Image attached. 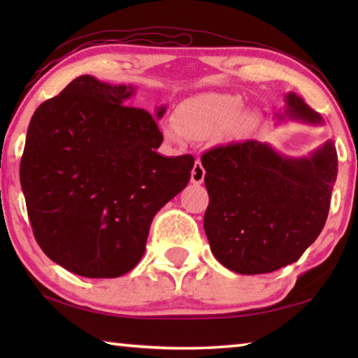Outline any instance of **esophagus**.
Wrapping results in <instances>:
<instances>
[{
	"label": "esophagus",
	"mask_w": 358,
	"mask_h": 358,
	"mask_svg": "<svg viewBox=\"0 0 358 358\" xmlns=\"http://www.w3.org/2000/svg\"><path fill=\"white\" fill-rule=\"evenodd\" d=\"M203 177H205V169L202 166L201 161H196V164H194L192 167V172H191V181L194 185H201L203 181Z\"/></svg>",
	"instance_id": "obj_1"
}]
</instances>
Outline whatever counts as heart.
<instances>
[{
    "label": "heart",
    "instance_id": "b5f03b06",
    "mask_svg": "<svg viewBox=\"0 0 358 358\" xmlns=\"http://www.w3.org/2000/svg\"><path fill=\"white\" fill-rule=\"evenodd\" d=\"M243 110L240 96L205 93L186 99L175 112V121L162 124V136L172 145L191 141H210L221 136Z\"/></svg>",
    "mask_w": 358,
    "mask_h": 358
}]
</instances>
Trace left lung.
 Masks as SVG:
<instances>
[{"mask_svg": "<svg viewBox=\"0 0 358 358\" xmlns=\"http://www.w3.org/2000/svg\"><path fill=\"white\" fill-rule=\"evenodd\" d=\"M276 112L286 120L324 124L294 92ZM210 203L203 229L213 256L240 275L270 273L294 264L322 230L338 175L333 141L308 156H284L268 142L246 141L202 156Z\"/></svg>", "mask_w": 358, "mask_h": 358, "instance_id": "8db88e82", "label": "left lung"}]
</instances>
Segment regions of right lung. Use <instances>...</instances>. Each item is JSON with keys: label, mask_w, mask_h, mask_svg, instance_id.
I'll list each match as a JSON object with an SVG mask.
<instances>
[{"label": "right lung", "mask_w": 358, "mask_h": 358, "mask_svg": "<svg viewBox=\"0 0 358 358\" xmlns=\"http://www.w3.org/2000/svg\"><path fill=\"white\" fill-rule=\"evenodd\" d=\"M132 85L80 76L36 108L20 162L33 234L48 259L85 278L138 264L151 221L183 191L194 157L162 156L155 117L126 106Z\"/></svg>", "instance_id": "add662e5"}]
</instances>
